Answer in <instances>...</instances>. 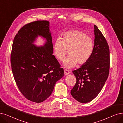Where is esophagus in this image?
Listing matches in <instances>:
<instances>
[{"label": "esophagus", "instance_id": "1", "mask_svg": "<svg viewBox=\"0 0 123 123\" xmlns=\"http://www.w3.org/2000/svg\"><path fill=\"white\" fill-rule=\"evenodd\" d=\"M69 73H70V71H68L67 70H64V74H65V75H67Z\"/></svg>", "mask_w": 123, "mask_h": 123}]
</instances>
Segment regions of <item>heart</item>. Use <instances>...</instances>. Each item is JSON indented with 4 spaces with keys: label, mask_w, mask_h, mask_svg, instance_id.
Masks as SVG:
<instances>
[{
    "label": "heart",
    "mask_w": 123,
    "mask_h": 123,
    "mask_svg": "<svg viewBox=\"0 0 123 123\" xmlns=\"http://www.w3.org/2000/svg\"><path fill=\"white\" fill-rule=\"evenodd\" d=\"M94 48L93 39L83 32L74 30L65 33L62 39L58 38L54 42L53 52L59 61L64 59L67 50L70 56L64 61L63 66L66 68L74 67L77 63L83 65L91 57Z\"/></svg>",
    "instance_id": "heart-1"
}]
</instances>
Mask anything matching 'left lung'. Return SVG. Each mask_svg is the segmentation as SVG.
<instances>
[{
	"mask_svg": "<svg viewBox=\"0 0 123 123\" xmlns=\"http://www.w3.org/2000/svg\"><path fill=\"white\" fill-rule=\"evenodd\" d=\"M94 48L88 61L79 68L73 71L76 83L71 91L78 101L87 103L99 94L109 76L110 49L106 40L94 25Z\"/></svg>",
	"mask_w": 123,
	"mask_h": 123,
	"instance_id": "8db88e82",
	"label": "left lung"
}]
</instances>
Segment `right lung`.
I'll use <instances>...</instances> for the list:
<instances>
[{
  "mask_svg": "<svg viewBox=\"0 0 123 123\" xmlns=\"http://www.w3.org/2000/svg\"><path fill=\"white\" fill-rule=\"evenodd\" d=\"M38 36L46 39L44 46L37 47L33 44ZM52 53L47 21L28 23L14 37L11 55L12 70L17 86L27 99L37 103L44 101L63 76V68Z\"/></svg>",
  "mask_w": 123,
  "mask_h": 123,
  "instance_id": "add662e5",
  "label": "right lung"
}]
</instances>
